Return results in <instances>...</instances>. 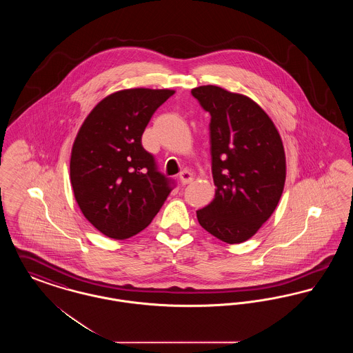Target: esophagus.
<instances>
[{
	"label": "esophagus",
	"instance_id": "obj_1",
	"mask_svg": "<svg viewBox=\"0 0 353 353\" xmlns=\"http://www.w3.org/2000/svg\"><path fill=\"white\" fill-rule=\"evenodd\" d=\"M179 180L183 185L189 184L193 181V174L189 172V170H183L180 174H179Z\"/></svg>",
	"mask_w": 353,
	"mask_h": 353
}]
</instances>
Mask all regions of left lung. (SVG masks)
<instances>
[{
	"label": "left lung",
	"instance_id": "obj_1",
	"mask_svg": "<svg viewBox=\"0 0 353 353\" xmlns=\"http://www.w3.org/2000/svg\"><path fill=\"white\" fill-rule=\"evenodd\" d=\"M192 95L210 114L214 199L197 219L226 243H241L271 217L285 181V153L274 121L252 98L208 84Z\"/></svg>",
	"mask_w": 353,
	"mask_h": 353
}]
</instances>
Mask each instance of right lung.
Wrapping results in <instances>:
<instances>
[{"mask_svg":"<svg viewBox=\"0 0 353 353\" xmlns=\"http://www.w3.org/2000/svg\"><path fill=\"white\" fill-rule=\"evenodd\" d=\"M176 91L127 88L101 99L84 119L72 144L74 197L101 234L127 239L140 233L170 193L141 136L154 111Z\"/></svg>","mask_w":353,"mask_h":353,"instance_id":"right-lung-1","label":"right lung"}]
</instances>
